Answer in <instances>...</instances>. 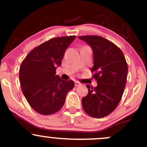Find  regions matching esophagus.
Masks as SVG:
<instances>
[{"label": "esophagus", "instance_id": "34e87169", "mask_svg": "<svg viewBox=\"0 0 147 147\" xmlns=\"http://www.w3.org/2000/svg\"><path fill=\"white\" fill-rule=\"evenodd\" d=\"M80 83L79 82H78V81H76V82H75V87H78V86H80Z\"/></svg>", "mask_w": 147, "mask_h": 147}]
</instances>
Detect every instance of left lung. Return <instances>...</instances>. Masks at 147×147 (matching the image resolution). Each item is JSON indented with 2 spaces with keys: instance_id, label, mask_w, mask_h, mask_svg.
<instances>
[{
  "instance_id": "obj_1",
  "label": "left lung",
  "mask_w": 147,
  "mask_h": 147,
  "mask_svg": "<svg viewBox=\"0 0 147 147\" xmlns=\"http://www.w3.org/2000/svg\"><path fill=\"white\" fill-rule=\"evenodd\" d=\"M92 47L94 66L92 78L97 86L87 84L88 94L82 99V108L89 116L102 118L119 105L126 85L128 65L122 51L111 41L98 35L78 36Z\"/></svg>"
}]
</instances>
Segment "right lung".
Instances as JSON below:
<instances>
[{"instance_id": "right-lung-1", "label": "right lung", "mask_w": 147, "mask_h": 147, "mask_svg": "<svg viewBox=\"0 0 147 147\" xmlns=\"http://www.w3.org/2000/svg\"><path fill=\"white\" fill-rule=\"evenodd\" d=\"M75 37L49 40L32 49L22 62L19 71L22 92L30 106L40 115H53L60 110L67 92L75 87L73 81L63 80L55 74Z\"/></svg>"}]
</instances>
